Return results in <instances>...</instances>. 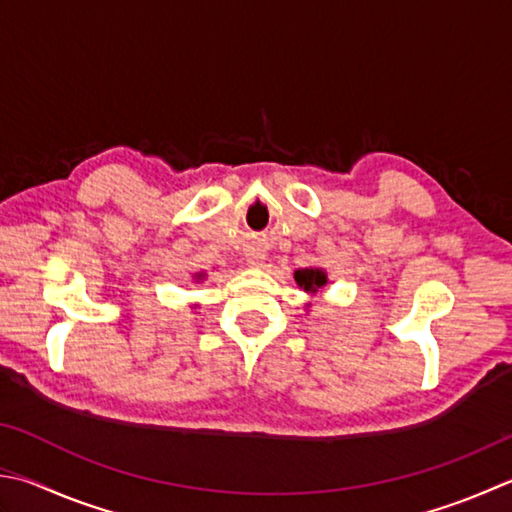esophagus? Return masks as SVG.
Returning <instances> with one entry per match:
<instances>
[{"mask_svg":"<svg viewBox=\"0 0 512 512\" xmlns=\"http://www.w3.org/2000/svg\"><path fill=\"white\" fill-rule=\"evenodd\" d=\"M247 263L252 265V267H263L265 256L258 254V252H252V254H247Z\"/></svg>","mask_w":512,"mask_h":512,"instance_id":"obj_1","label":"esophagus"}]
</instances>
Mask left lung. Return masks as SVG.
<instances>
[{
    "label": "left lung",
    "instance_id": "left-lung-1",
    "mask_svg": "<svg viewBox=\"0 0 512 512\" xmlns=\"http://www.w3.org/2000/svg\"><path fill=\"white\" fill-rule=\"evenodd\" d=\"M294 281H296L298 287L303 289V292H307L310 296H316L327 283H330V281H327V272L323 267L296 269ZM307 307H310V303H307Z\"/></svg>",
    "mask_w": 512,
    "mask_h": 512
}]
</instances>
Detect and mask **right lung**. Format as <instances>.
<instances>
[{
  "label": "right lung",
  "mask_w": 512,
  "mask_h": 512,
  "mask_svg": "<svg viewBox=\"0 0 512 512\" xmlns=\"http://www.w3.org/2000/svg\"><path fill=\"white\" fill-rule=\"evenodd\" d=\"M194 278H196V281H202V278H205V272H198V274H194Z\"/></svg>",
  "instance_id": "right-lung-1"
}]
</instances>
